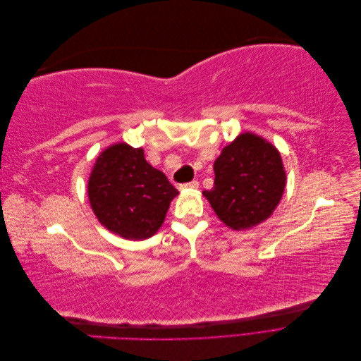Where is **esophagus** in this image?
<instances>
[{
	"instance_id": "obj_1",
	"label": "esophagus",
	"mask_w": 361,
	"mask_h": 361,
	"mask_svg": "<svg viewBox=\"0 0 361 361\" xmlns=\"http://www.w3.org/2000/svg\"><path fill=\"white\" fill-rule=\"evenodd\" d=\"M199 180H191L188 183L180 185V190H197L199 188Z\"/></svg>"
}]
</instances>
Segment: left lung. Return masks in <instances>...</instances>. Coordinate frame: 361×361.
I'll return each instance as SVG.
<instances>
[{
  "instance_id": "8db88e82",
  "label": "left lung",
  "mask_w": 361,
  "mask_h": 361,
  "mask_svg": "<svg viewBox=\"0 0 361 361\" xmlns=\"http://www.w3.org/2000/svg\"><path fill=\"white\" fill-rule=\"evenodd\" d=\"M215 180L203 195L216 216L233 231L251 228L274 212L286 187L279 150L262 137L244 133L214 162Z\"/></svg>"
}]
</instances>
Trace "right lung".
<instances>
[{
    "label": "right lung",
    "mask_w": 361,
    "mask_h": 361,
    "mask_svg": "<svg viewBox=\"0 0 361 361\" xmlns=\"http://www.w3.org/2000/svg\"><path fill=\"white\" fill-rule=\"evenodd\" d=\"M89 200L97 220L125 239H146L162 226L179 194L143 149L117 143L97 157L89 178Z\"/></svg>",
    "instance_id": "right-lung-1"
}]
</instances>
